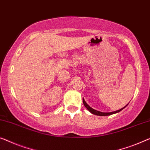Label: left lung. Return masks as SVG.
Listing matches in <instances>:
<instances>
[{"instance_id": "obj_1", "label": "left lung", "mask_w": 150, "mask_h": 150, "mask_svg": "<svg viewBox=\"0 0 150 150\" xmlns=\"http://www.w3.org/2000/svg\"><path fill=\"white\" fill-rule=\"evenodd\" d=\"M83 104L84 106L86 107V108L88 109V110L90 112L91 114H93V115H98V116H108V115H113V114H115V113H117V112H119L120 111H121L122 109H124L125 107H126L127 105H126L125 107L123 108H122L121 109H120V110H117V111H114V112H100V111H98V110H96L94 109H93L92 108H91L90 106H89V105L86 103V102L85 101V100L83 98Z\"/></svg>"}]
</instances>
